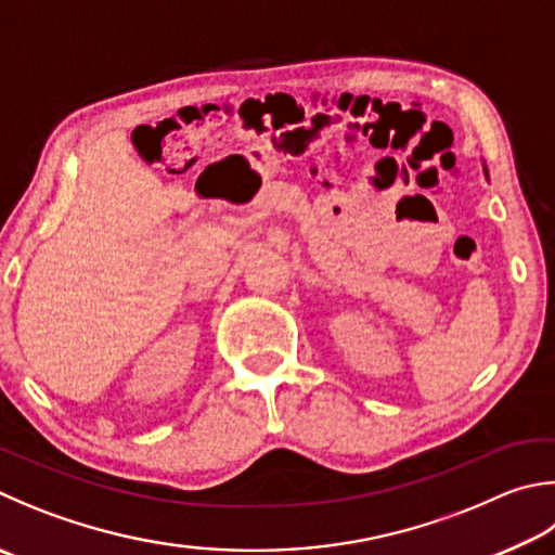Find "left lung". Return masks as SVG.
Returning <instances> with one entry per match:
<instances>
[{
  "label": "left lung",
  "mask_w": 555,
  "mask_h": 555,
  "mask_svg": "<svg viewBox=\"0 0 555 555\" xmlns=\"http://www.w3.org/2000/svg\"><path fill=\"white\" fill-rule=\"evenodd\" d=\"M482 172H486V177H488V167H482Z\"/></svg>",
  "instance_id": "1"
}]
</instances>
